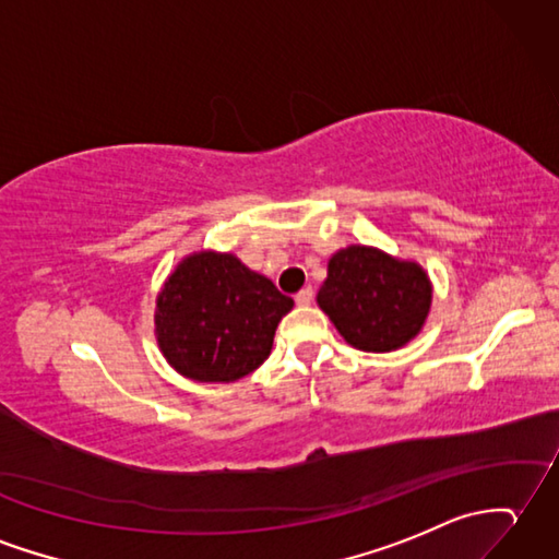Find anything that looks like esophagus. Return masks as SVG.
Listing matches in <instances>:
<instances>
[{
  "label": "esophagus",
  "mask_w": 559,
  "mask_h": 559,
  "mask_svg": "<svg viewBox=\"0 0 559 559\" xmlns=\"http://www.w3.org/2000/svg\"><path fill=\"white\" fill-rule=\"evenodd\" d=\"M311 300H314V290H311L309 285H307V288H302L300 293L295 295V302L300 305V307H307V305H311Z\"/></svg>",
  "instance_id": "1"
}]
</instances>
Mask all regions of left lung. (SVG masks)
I'll list each match as a JSON object with an SVG mask.
<instances>
[{"mask_svg":"<svg viewBox=\"0 0 559 559\" xmlns=\"http://www.w3.org/2000/svg\"><path fill=\"white\" fill-rule=\"evenodd\" d=\"M317 302L349 345L391 353L421 331L431 307V283L417 264L349 245L331 257Z\"/></svg>","mask_w":559,"mask_h":559,"instance_id":"left-lung-1","label":"left lung"}]
</instances>
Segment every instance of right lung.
Returning a JSON list of instances; mask_svg holds the SVG:
<instances>
[{"label": "right lung", "instance_id": "add662e5", "mask_svg": "<svg viewBox=\"0 0 559 559\" xmlns=\"http://www.w3.org/2000/svg\"><path fill=\"white\" fill-rule=\"evenodd\" d=\"M288 295L233 254L200 252L178 264L157 297V341L192 381L228 383L264 365Z\"/></svg>", "mask_w": 559, "mask_h": 559}]
</instances>
